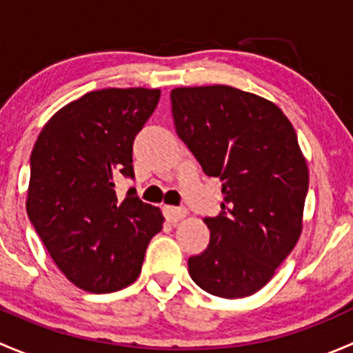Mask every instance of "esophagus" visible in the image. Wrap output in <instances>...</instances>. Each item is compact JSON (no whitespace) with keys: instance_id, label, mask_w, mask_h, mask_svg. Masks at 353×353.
Segmentation results:
<instances>
[{"instance_id":"esophagus-1","label":"esophagus","mask_w":353,"mask_h":353,"mask_svg":"<svg viewBox=\"0 0 353 353\" xmlns=\"http://www.w3.org/2000/svg\"><path fill=\"white\" fill-rule=\"evenodd\" d=\"M163 215L169 222H177L186 215V210L179 208V206H163Z\"/></svg>"}]
</instances>
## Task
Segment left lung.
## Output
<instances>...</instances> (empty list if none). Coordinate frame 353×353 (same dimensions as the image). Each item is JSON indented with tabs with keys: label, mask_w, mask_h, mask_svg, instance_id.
<instances>
[{
	"label": "left lung",
	"mask_w": 353,
	"mask_h": 353,
	"mask_svg": "<svg viewBox=\"0 0 353 353\" xmlns=\"http://www.w3.org/2000/svg\"><path fill=\"white\" fill-rule=\"evenodd\" d=\"M176 131L203 172L222 181V212L205 216L210 244L188 259L198 287L248 297L270 282L302 230L307 163L275 104L227 87L170 92Z\"/></svg>",
	"instance_id": "left-lung-1"
}]
</instances>
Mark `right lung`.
Listing matches in <instances>:
<instances>
[{"instance_id": "1", "label": "right lung", "mask_w": 353, "mask_h": 353, "mask_svg": "<svg viewBox=\"0 0 353 353\" xmlns=\"http://www.w3.org/2000/svg\"><path fill=\"white\" fill-rule=\"evenodd\" d=\"M160 90L104 88L54 114L30 155L27 215L51 258L74 285L108 294L131 285L162 230L159 208L117 177L134 179L133 141Z\"/></svg>"}]
</instances>
